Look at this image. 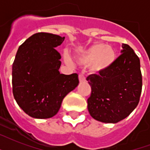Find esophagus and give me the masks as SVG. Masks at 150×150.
Listing matches in <instances>:
<instances>
[{"label":"esophagus","mask_w":150,"mask_h":150,"mask_svg":"<svg viewBox=\"0 0 150 150\" xmlns=\"http://www.w3.org/2000/svg\"><path fill=\"white\" fill-rule=\"evenodd\" d=\"M79 79L80 82H85V81H86V77H85L84 75H82V74H79Z\"/></svg>","instance_id":"obj_1"}]
</instances>
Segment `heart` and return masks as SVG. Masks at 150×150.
<instances>
[{
	"instance_id": "obj_1",
	"label": "heart",
	"mask_w": 150,
	"mask_h": 150,
	"mask_svg": "<svg viewBox=\"0 0 150 150\" xmlns=\"http://www.w3.org/2000/svg\"><path fill=\"white\" fill-rule=\"evenodd\" d=\"M115 59L116 53L114 48L103 43H96L80 54L77 61L81 65H90V70L93 73H101L108 70ZM67 62L72 64L69 59H67Z\"/></svg>"
}]
</instances>
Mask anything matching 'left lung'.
<instances>
[{
	"label": "left lung",
	"instance_id": "obj_1",
	"mask_svg": "<svg viewBox=\"0 0 150 150\" xmlns=\"http://www.w3.org/2000/svg\"><path fill=\"white\" fill-rule=\"evenodd\" d=\"M122 48L108 70L86 78L92 90L87 100L89 114L104 123H117L127 117L137 107L142 93L139 58L128 44Z\"/></svg>",
	"mask_w": 150,
	"mask_h": 150
}]
</instances>
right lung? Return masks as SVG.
Returning <instances> with one entry per match:
<instances>
[{
    "label": "right lung",
    "mask_w": 150,
    "mask_h": 150,
    "mask_svg": "<svg viewBox=\"0 0 150 150\" xmlns=\"http://www.w3.org/2000/svg\"><path fill=\"white\" fill-rule=\"evenodd\" d=\"M64 37L38 33L18 49L12 64V92L18 105L29 116L50 118L58 112L63 99L79 85L76 73L60 74L61 54L55 47Z\"/></svg>",
    "instance_id": "right-lung-1"
}]
</instances>
